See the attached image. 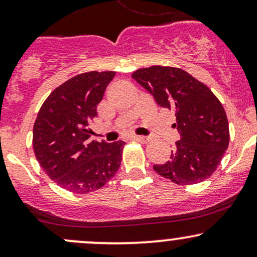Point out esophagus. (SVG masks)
<instances>
[{
    "label": "esophagus",
    "mask_w": 257,
    "mask_h": 257,
    "mask_svg": "<svg viewBox=\"0 0 257 257\" xmlns=\"http://www.w3.org/2000/svg\"><path fill=\"white\" fill-rule=\"evenodd\" d=\"M132 139L135 141H139V143H141V144H147L150 141V138L140 137V135H134V137H132Z\"/></svg>",
    "instance_id": "esophagus-1"
}]
</instances>
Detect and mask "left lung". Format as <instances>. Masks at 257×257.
<instances>
[{
	"mask_svg": "<svg viewBox=\"0 0 257 257\" xmlns=\"http://www.w3.org/2000/svg\"><path fill=\"white\" fill-rule=\"evenodd\" d=\"M132 77L159 106L176 116L173 126L180 133V140L167 163L153 166L155 172L178 185H194L210 178L229 144L228 120L220 100L179 67H145Z\"/></svg>",
	"mask_w": 257,
	"mask_h": 257,
	"instance_id": "8db88e82",
	"label": "left lung"
}]
</instances>
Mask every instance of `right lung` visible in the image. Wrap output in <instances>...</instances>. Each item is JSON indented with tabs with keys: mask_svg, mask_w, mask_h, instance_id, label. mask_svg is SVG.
Returning a JSON list of instances; mask_svg holds the SVG:
<instances>
[{
	"mask_svg": "<svg viewBox=\"0 0 257 257\" xmlns=\"http://www.w3.org/2000/svg\"><path fill=\"white\" fill-rule=\"evenodd\" d=\"M113 71L81 73L59 85L41 106L34 124L35 156L55 184L73 193H89L107 184L122 161L124 141H89Z\"/></svg>",
	"mask_w": 257,
	"mask_h": 257,
	"instance_id": "obj_1",
	"label": "right lung"
}]
</instances>
